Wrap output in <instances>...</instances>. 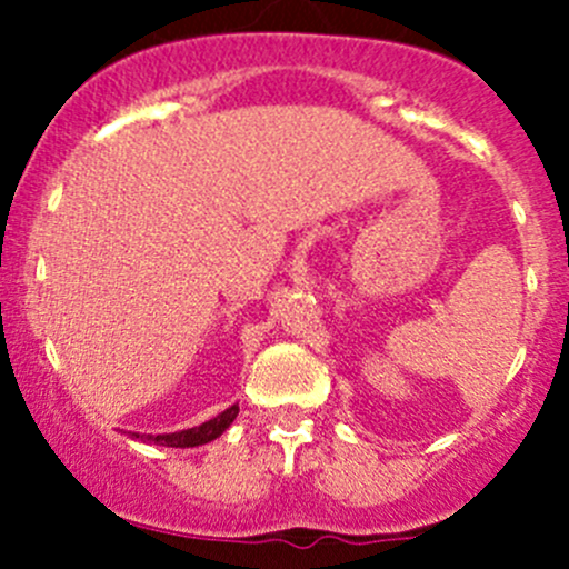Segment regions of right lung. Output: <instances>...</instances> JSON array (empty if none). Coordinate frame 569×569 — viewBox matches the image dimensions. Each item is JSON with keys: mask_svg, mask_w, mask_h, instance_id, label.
<instances>
[{"mask_svg": "<svg viewBox=\"0 0 569 569\" xmlns=\"http://www.w3.org/2000/svg\"><path fill=\"white\" fill-rule=\"evenodd\" d=\"M237 416H239V405H231L228 410H222L220 416L211 418V421L200 423V427L181 429V432H164V435L131 432V438L148 440V443H157V446H168V449H194V446L211 443V440L220 438V435L231 427Z\"/></svg>", "mask_w": 569, "mask_h": 569, "instance_id": "1", "label": "right lung"}]
</instances>
